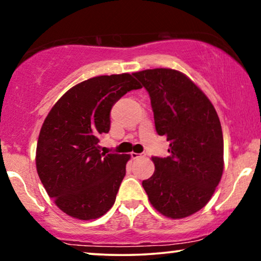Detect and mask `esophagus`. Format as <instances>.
<instances>
[{
    "label": "esophagus",
    "instance_id": "obj_1",
    "mask_svg": "<svg viewBox=\"0 0 261 261\" xmlns=\"http://www.w3.org/2000/svg\"><path fill=\"white\" fill-rule=\"evenodd\" d=\"M145 153H135V152H132L130 153V156L133 159H138V158H141V156H144Z\"/></svg>",
    "mask_w": 261,
    "mask_h": 261
}]
</instances>
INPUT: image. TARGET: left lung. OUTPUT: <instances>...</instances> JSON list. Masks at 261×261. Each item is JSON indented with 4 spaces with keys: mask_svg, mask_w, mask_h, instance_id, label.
Returning a JSON list of instances; mask_svg holds the SVG:
<instances>
[{
    "mask_svg": "<svg viewBox=\"0 0 261 261\" xmlns=\"http://www.w3.org/2000/svg\"><path fill=\"white\" fill-rule=\"evenodd\" d=\"M149 95L156 133L170 142L166 158L152 156L151 178L142 181L149 202L163 215L183 219L202 209L223 171V135L209 98L179 71L133 73Z\"/></svg>",
    "mask_w": 261,
    "mask_h": 261,
    "instance_id": "obj_1",
    "label": "left lung"
}]
</instances>
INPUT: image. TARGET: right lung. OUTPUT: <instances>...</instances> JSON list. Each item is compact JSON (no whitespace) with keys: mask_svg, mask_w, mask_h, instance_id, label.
Segmentation results:
<instances>
[{"mask_svg":"<svg viewBox=\"0 0 261 261\" xmlns=\"http://www.w3.org/2000/svg\"><path fill=\"white\" fill-rule=\"evenodd\" d=\"M141 85L129 73L98 76L71 88L42 124L37 171L60 210L94 220L112 208L126 176L128 154L101 153L99 138L110 129V110Z\"/></svg>","mask_w":261,"mask_h":261,"instance_id":"1","label":"right lung"}]
</instances>
